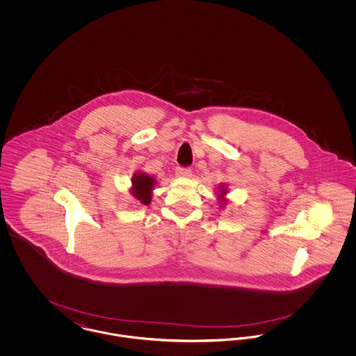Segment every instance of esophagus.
<instances>
[{
	"instance_id": "obj_1",
	"label": "esophagus",
	"mask_w": 356,
	"mask_h": 356,
	"mask_svg": "<svg viewBox=\"0 0 356 356\" xmlns=\"http://www.w3.org/2000/svg\"><path fill=\"white\" fill-rule=\"evenodd\" d=\"M176 175L179 177H191L192 176V170L191 168H181V167H179L176 170Z\"/></svg>"
}]
</instances>
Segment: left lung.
<instances>
[{
	"instance_id": "left-lung-1",
	"label": "left lung",
	"mask_w": 356,
	"mask_h": 356,
	"mask_svg": "<svg viewBox=\"0 0 356 356\" xmlns=\"http://www.w3.org/2000/svg\"><path fill=\"white\" fill-rule=\"evenodd\" d=\"M225 195V188H224V186H220V202L221 204H225V199L222 197Z\"/></svg>"
}]
</instances>
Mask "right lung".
Segmentation results:
<instances>
[{
  "label": "right lung",
  "instance_id": "add662e5",
  "mask_svg": "<svg viewBox=\"0 0 356 356\" xmlns=\"http://www.w3.org/2000/svg\"><path fill=\"white\" fill-rule=\"evenodd\" d=\"M154 186V179L147 173H136L132 177V188L131 193L137 202L141 204L151 203L152 200V188Z\"/></svg>",
  "mask_w": 356,
  "mask_h": 356
}]
</instances>
